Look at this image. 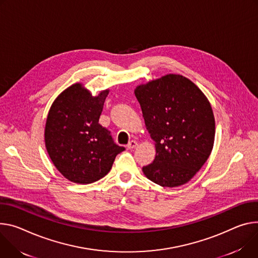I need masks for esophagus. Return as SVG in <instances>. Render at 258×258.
I'll use <instances>...</instances> for the list:
<instances>
[{
  "mask_svg": "<svg viewBox=\"0 0 258 258\" xmlns=\"http://www.w3.org/2000/svg\"><path fill=\"white\" fill-rule=\"evenodd\" d=\"M137 145H138L137 141H135V140H132V141H130V142L127 143L126 147H127V149H133V148H135Z\"/></svg>",
  "mask_w": 258,
  "mask_h": 258,
  "instance_id": "obj_1",
  "label": "esophagus"
}]
</instances>
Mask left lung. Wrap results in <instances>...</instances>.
Returning a JSON list of instances; mask_svg holds the SVG:
<instances>
[{
	"label": "left lung",
	"instance_id": "1",
	"mask_svg": "<svg viewBox=\"0 0 258 258\" xmlns=\"http://www.w3.org/2000/svg\"><path fill=\"white\" fill-rule=\"evenodd\" d=\"M155 158L144 175L162 187L188 182L213 149L215 118L204 92L188 78L168 74L135 89Z\"/></svg>",
	"mask_w": 258,
	"mask_h": 258
}]
</instances>
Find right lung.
<instances>
[{
  "instance_id": "right-lung-1",
  "label": "right lung",
  "mask_w": 258,
  "mask_h": 258,
  "mask_svg": "<svg viewBox=\"0 0 258 258\" xmlns=\"http://www.w3.org/2000/svg\"><path fill=\"white\" fill-rule=\"evenodd\" d=\"M109 89L93 97L82 83L60 92L46 119L44 139L47 153L58 172L69 181L89 184L105 177L116 155L110 132L99 123Z\"/></svg>"
}]
</instances>
